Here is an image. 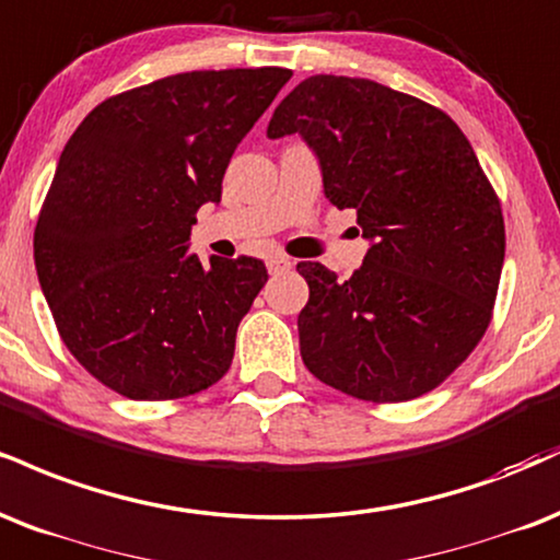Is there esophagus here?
<instances>
[{
	"label": "esophagus",
	"mask_w": 560,
	"mask_h": 560,
	"mask_svg": "<svg viewBox=\"0 0 560 560\" xmlns=\"http://www.w3.org/2000/svg\"><path fill=\"white\" fill-rule=\"evenodd\" d=\"M266 266L271 273H284L294 266V262H292V258H287V255H271V258L266 260Z\"/></svg>",
	"instance_id": "esophagus-1"
}]
</instances>
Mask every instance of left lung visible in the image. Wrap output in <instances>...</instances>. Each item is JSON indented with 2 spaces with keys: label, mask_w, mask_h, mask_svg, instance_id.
<instances>
[{
  "label": "left lung",
  "mask_w": 560,
  "mask_h": 560,
  "mask_svg": "<svg viewBox=\"0 0 560 560\" xmlns=\"http://www.w3.org/2000/svg\"><path fill=\"white\" fill-rule=\"evenodd\" d=\"M292 132L318 153L326 198L354 208L373 242L347 281L298 262L310 287L298 318L302 362L354 399H417L493 320L506 253L501 200L446 112L375 80H302L268 122V138Z\"/></svg>",
  "instance_id": "8db88e82"
}]
</instances>
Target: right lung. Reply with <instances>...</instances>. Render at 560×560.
Returning a JSON list of instances; mask_svg holds the SVG:
<instances>
[{
    "label": "right lung",
    "mask_w": 560,
    "mask_h": 560,
    "mask_svg": "<svg viewBox=\"0 0 560 560\" xmlns=\"http://www.w3.org/2000/svg\"><path fill=\"white\" fill-rule=\"evenodd\" d=\"M289 78L284 67L179 72L101 101L67 140L33 260L65 347L106 388L172 401L226 375L268 271L247 255L203 266L187 240Z\"/></svg>",
    "instance_id": "add662e5"
}]
</instances>
